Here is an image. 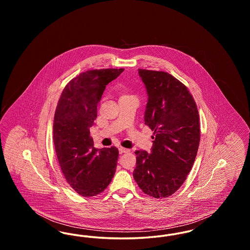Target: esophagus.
<instances>
[{"instance_id": "obj_1", "label": "esophagus", "mask_w": 250, "mask_h": 250, "mask_svg": "<svg viewBox=\"0 0 250 250\" xmlns=\"http://www.w3.org/2000/svg\"><path fill=\"white\" fill-rule=\"evenodd\" d=\"M129 150L126 149V148H124V147H119V153L120 154H125V153H128Z\"/></svg>"}]
</instances>
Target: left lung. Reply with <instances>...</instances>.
<instances>
[{"label":"left lung","instance_id":"1","mask_svg":"<svg viewBox=\"0 0 250 250\" xmlns=\"http://www.w3.org/2000/svg\"><path fill=\"white\" fill-rule=\"evenodd\" d=\"M139 75L148 95L144 122L155 136L151 154L135 152L133 177L145 194L167 198L194 164L201 139L199 111L188 88L170 74L139 69Z\"/></svg>","mask_w":250,"mask_h":250}]
</instances>
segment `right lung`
Here are the masks:
<instances>
[{"label":"right lung","mask_w":250,"mask_h":250,"mask_svg":"<svg viewBox=\"0 0 250 250\" xmlns=\"http://www.w3.org/2000/svg\"><path fill=\"white\" fill-rule=\"evenodd\" d=\"M124 68L88 70L64 87L55 110L53 143L63 176L83 197L107 188L114 176L119 151L116 147H94L90 128L97 117V104L106 85Z\"/></svg>","instance_id":"1"}]
</instances>
